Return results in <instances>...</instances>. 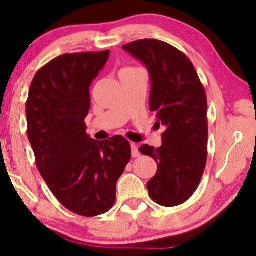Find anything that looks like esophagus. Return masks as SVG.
Segmentation results:
<instances>
[{
  "mask_svg": "<svg viewBox=\"0 0 256 256\" xmlns=\"http://www.w3.org/2000/svg\"><path fill=\"white\" fill-rule=\"evenodd\" d=\"M130 146H132V158L140 156V150H138V146L135 143H132Z\"/></svg>",
  "mask_w": 256,
  "mask_h": 256,
  "instance_id": "1",
  "label": "esophagus"
}]
</instances>
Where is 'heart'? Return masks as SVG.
<instances>
[{"mask_svg":"<svg viewBox=\"0 0 256 256\" xmlns=\"http://www.w3.org/2000/svg\"><path fill=\"white\" fill-rule=\"evenodd\" d=\"M126 69H127V68H126Z\"/></svg>","mask_w":256,"mask_h":256,"instance_id":"heart-1","label":"heart"}]
</instances>
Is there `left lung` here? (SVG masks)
Segmentation results:
<instances>
[{
    "instance_id": "1",
    "label": "left lung",
    "mask_w": 256,
    "mask_h": 256,
    "mask_svg": "<svg viewBox=\"0 0 256 256\" xmlns=\"http://www.w3.org/2000/svg\"><path fill=\"white\" fill-rule=\"evenodd\" d=\"M148 69L150 110L166 126L162 146L142 145L158 171L148 182L150 198L162 206H177L194 194L208 160V100L190 58L172 45L138 40L122 46Z\"/></svg>"
}]
</instances>
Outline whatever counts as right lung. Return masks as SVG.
<instances>
[{
  "instance_id": "obj_1",
  "label": "right lung",
  "mask_w": 256,
  "mask_h": 256,
  "mask_svg": "<svg viewBox=\"0 0 256 256\" xmlns=\"http://www.w3.org/2000/svg\"><path fill=\"white\" fill-rule=\"evenodd\" d=\"M108 56L106 50L53 58L36 72L26 102L37 169L58 202L82 216L113 206L116 182L132 158L124 137L95 140L86 132L90 84Z\"/></svg>"
}]
</instances>
